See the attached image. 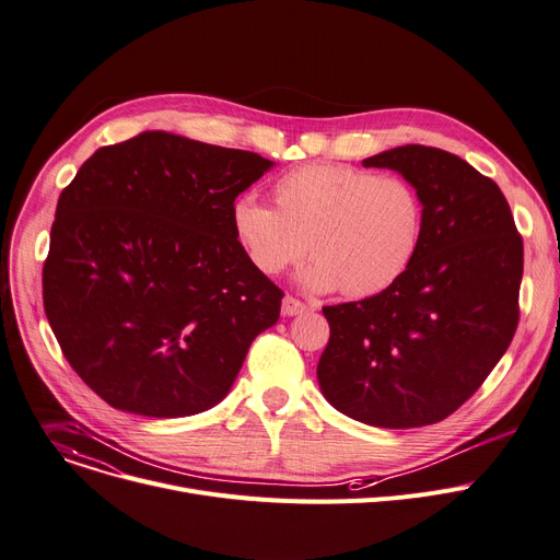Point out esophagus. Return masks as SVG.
I'll return each instance as SVG.
<instances>
[{
  "instance_id": "34e87169",
  "label": "esophagus",
  "mask_w": 560,
  "mask_h": 560,
  "mask_svg": "<svg viewBox=\"0 0 560 560\" xmlns=\"http://www.w3.org/2000/svg\"><path fill=\"white\" fill-rule=\"evenodd\" d=\"M306 311H308V306H306L304 302H300V300H296V296H292V294L283 296V304H281V313H283L285 317H292V315H302V313H306Z\"/></svg>"
}]
</instances>
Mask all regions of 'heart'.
<instances>
[{
    "label": "heart",
    "mask_w": 560,
    "mask_h": 560,
    "mask_svg": "<svg viewBox=\"0 0 560 560\" xmlns=\"http://www.w3.org/2000/svg\"><path fill=\"white\" fill-rule=\"evenodd\" d=\"M275 209L252 196L232 202V232L249 266L277 277L302 260L311 290L371 296L412 264L425 225L415 184L345 164H304L272 186Z\"/></svg>",
    "instance_id": "1"
}]
</instances>
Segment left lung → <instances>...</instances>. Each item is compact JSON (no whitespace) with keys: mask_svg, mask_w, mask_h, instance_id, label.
<instances>
[{"mask_svg":"<svg viewBox=\"0 0 560 560\" xmlns=\"http://www.w3.org/2000/svg\"><path fill=\"white\" fill-rule=\"evenodd\" d=\"M415 184L425 209L402 277L362 302L324 306L326 400L376 428H421L459 409L517 328L523 236L500 186L441 148L407 143L362 162Z\"/></svg>","mask_w":560,"mask_h":560,"instance_id":"1","label":"left lung"}]
</instances>
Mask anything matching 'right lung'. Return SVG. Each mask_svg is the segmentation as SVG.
<instances>
[{"mask_svg": "<svg viewBox=\"0 0 560 560\" xmlns=\"http://www.w3.org/2000/svg\"><path fill=\"white\" fill-rule=\"evenodd\" d=\"M272 162L151 130L103 145L65 186L45 313L83 383L124 412L177 419L232 389L283 292L232 232V202Z\"/></svg>", "mask_w": 560, "mask_h": 560, "instance_id": "right-lung-1", "label": "right lung"}]
</instances>
